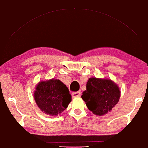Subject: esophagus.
<instances>
[{"mask_svg": "<svg viewBox=\"0 0 148 148\" xmlns=\"http://www.w3.org/2000/svg\"><path fill=\"white\" fill-rule=\"evenodd\" d=\"M81 96V92H75L72 93V97L73 98H77V97Z\"/></svg>", "mask_w": 148, "mask_h": 148, "instance_id": "esophagus-1", "label": "esophagus"}]
</instances>
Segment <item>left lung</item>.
<instances>
[{
	"label": "left lung",
	"instance_id": "8db88e82",
	"mask_svg": "<svg viewBox=\"0 0 148 148\" xmlns=\"http://www.w3.org/2000/svg\"><path fill=\"white\" fill-rule=\"evenodd\" d=\"M121 92L117 84L110 79L92 77L86 83V90L81 98L94 114L101 116L110 112L118 103Z\"/></svg>",
	"mask_w": 148,
	"mask_h": 148
}]
</instances>
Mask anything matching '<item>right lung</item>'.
<instances>
[{
    "label": "right lung",
    "instance_id": "add662e5",
    "mask_svg": "<svg viewBox=\"0 0 148 148\" xmlns=\"http://www.w3.org/2000/svg\"><path fill=\"white\" fill-rule=\"evenodd\" d=\"M34 98L43 113L52 116L61 113L71 101L68 88L55 79L39 82L34 92Z\"/></svg>",
    "mask_w": 148,
    "mask_h": 148
}]
</instances>
